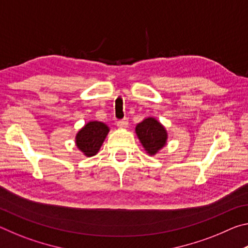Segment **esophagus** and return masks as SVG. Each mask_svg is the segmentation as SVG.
<instances>
[{"instance_id":"esophagus-1","label":"esophagus","mask_w":248,"mask_h":248,"mask_svg":"<svg viewBox=\"0 0 248 248\" xmlns=\"http://www.w3.org/2000/svg\"><path fill=\"white\" fill-rule=\"evenodd\" d=\"M128 124H129L128 119L124 118L123 120H119L118 123H117V125H118V128H120V129H125V128H128Z\"/></svg>"}]
</instances>
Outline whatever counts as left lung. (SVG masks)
I'll list each match as a JSON object with an SVG mask.
<instances>
[{
    "label": "left lung",
    "mask_w": 248,
    "mask_h": 248,
    "mask_svg": "<svg viewBox=\"0 0 248 248\" xmlns=\"http://www.w3.org/2000/svg\"><path fill=\"white\" fill-rule=\"evenodd\" d=\"M136 134L150 156L156 155L167 144L169 133L166 128L154 117H148L136 125Z\"/></svg>",
    "instance_id": "obj_1"
}]
</instances>
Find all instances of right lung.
Wrapping results in <instances>:
<instances>
[{"mask_svg": "<svg viewBox=\"0 0 248 248\" xmlns=\"http://www.w3.org/2000/svg\"><path fill=\"white\" fill-rule=\"evenodd\" d=\"M110 128L106 124L91 120L78 131L75 145L86 157H92L99 152Z\"/></svg>", "mask_w": 248, "mask_h": 248, "instance_id": "1", "label": "right lung"}]
</instances>
